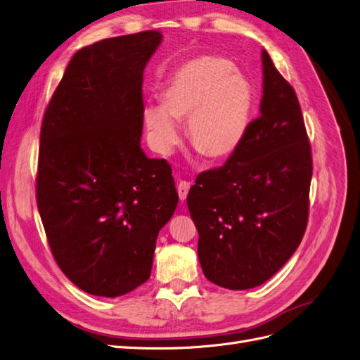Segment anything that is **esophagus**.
Here are the masks:
<instances>
[{"mask_svg":"<svg viewBox=\"0 0 360 360\" xmlns=\"http://www.w3.org/2000/svg\"><path fill=\"white\" fill-rule=\"evenodd\" d=\"M189 189H191V183H189V181H186V180H180V181L177 183V192H179V198H180V201H184L186 198H188Z\"/></svg>","mask_w":360,"mask_h":360,"instance_id":"obj_1","label":"esophagus"}]
</instances>
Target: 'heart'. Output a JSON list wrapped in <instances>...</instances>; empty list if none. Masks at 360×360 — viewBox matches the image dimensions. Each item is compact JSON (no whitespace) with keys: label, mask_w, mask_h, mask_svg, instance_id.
I'll return each instance as SVG.
<instances>
[{"label":"heart","mask_w":360,"mask_h":360,"mask_svg":"<svg viewBox=\"0 0 360 360\" xmlns=\"http://www.w3.org/2000/svg\"><path fill=\"white\" fill-rule=\"evenodd\" d=\"M162 107L147 105L144 123L152 146L169 155L180 141L176 120L186 121L191 144L212 159L231 156L249 129L252 86L220 56H202L181 65L162 92Z\"/></svg>","instance_id":"b5f03b06"}]
</instances>
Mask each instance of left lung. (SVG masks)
Instances as JSON below:
<instances>
[{
    "label": "left lung",
    "mask_w": 360,
    "mask_h": 360,
    "mask_svg": "<svg viewBox=\"0 0 360 360\" xmlns=\"http://www.w3.org/2000/svg\"><path fill=\"white\" fill-rule=\"evenodd\" d=\"M262 68L260 116L226 164L201 172L188 195L204 276L231 290L274 276L308 221L313 162L298 96L266 51Z\"/></svg>",
    "instance_id": "obj_1"
}]
</instances>
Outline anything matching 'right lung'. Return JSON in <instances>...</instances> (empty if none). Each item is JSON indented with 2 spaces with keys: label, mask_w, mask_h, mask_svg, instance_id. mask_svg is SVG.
I'll return each mask as SVG.
<instances>
[{
  "label": "right lung",
  "mask_w": 360,
  "mask_h": 360,
  "mask_svg": "<svg viewBox=\"0 0 360 360\" xmlns=\"http://www.w3.org/2000/svg\"><path fill=\"white\" fill-rule=\"evenodd\" d=\"M160 41L143 31L80 49L43 117L37 205L56 264L95 296L148 280L179 202L169 164L140 146L143 71Z\"/></svg>",
  "instance_id": "1"
}]
</instances>
